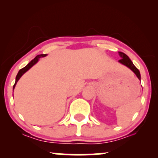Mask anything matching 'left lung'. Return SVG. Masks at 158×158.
Here are the masks:
<instances>
[{
    "instance_id": "1",
    "label": "left lung",
    "mask_w": 158,
    "mask_h": 158,
    "mask_svg": "<svg viewBox=\"0 0 158 158\" xmlns=\"http://www.w3.org/2000/svg\"><path fill=\"white\" fill-rule=\"evenodd\" d=\"M118 55H119V56L121 57V59L118 60V62H119L120 63L124 64V65L127 66V68H129L131 70H132L133 72L135 73V75H137L138 79L140 81V80H141V76H140L139 71L135 65H134L132 62H131V60L129 59L128 56H127L126 54L121 52H118Z\"/></svg>"
}]
</instances>
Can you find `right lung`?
Returning <instances> with one entry per match:
<instances>
[{
  "instance_id": "add662e5",
  "label": "right lung",
  "mask_w": 158,
  "mask_h": 158,
  "mask_svg": "<svg viewBox=\"0 0 158 158\" xmlns=\"http://www.w3.org/2000/svg\"><path fill=\"white\" fill-rule=\"evenodd\" d=\"M45 56H46V55H44V54H43V55H37V56H36V57L34 58V60H32L28 64L27 66L24 67V68H23L22 69H21V70L19 71L18 74H17V75H16V82H15V84H14V87H13V89H14L15 86H16V83H17V82H18L19 80L20 79V77H21V76H22L23 73H25L26 72H27V70H29V69L31 68V67L34 65V64H35L36 63V62H38V60H39V59H40V57H45Z\"/></svg>"
}]
</instances>
